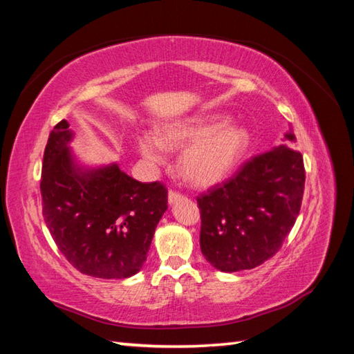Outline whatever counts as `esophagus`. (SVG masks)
<instances>
[{"instance_id": "obj_1", "label": "esophagus", "mask_w": 354, "mask_h": 354, "mask_svg": "<svg viewBox=\"0 0 354 354\" xmlns=\"http://www.w3.org/2000/svg\"><path fill=\"white\" fill-rule=\"evenodd\" d=\"M184 194L181 192H176V190H170L169 192V204H175L176 201L183 199Z\"/></svg>"}]
</instances>
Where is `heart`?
<instances>
[{
  "mask_svg": "<svg viewBox=\"0 0 354 354\" xmlns=\"http://www.w3.org/2000/svg\"><path fill=\"white\" fill-rule=\"evenodd\" d=\"M250 145V133L230 124L227 115H204L165 126L160 137L138 135L141 153L152 162H164L169 149H185L181 156L183 176L196 187L221 183L236 167Z\"/></svg>",
  "mask_w": 354,
  "mask_h": 354,
  "instance_id": "1",
  "label": "heart"
}]
</instances>
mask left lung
<instances>
[{"mask_svg":"<svg viewBox=\"0 0 354 354\" xmlns=\"http://www.w3.org/2000/svg\"><path fill=\"white\" fill-rule=\"evenodd\" d=\"M284 145L252 156L231 178L196 198L201 251L223 272L252 269L272 259L301 208L306 170L292 127Z\"/></svg>","mask_w":354,"mask_h":354,"instance_id":"left-lung-1","label":"left lung"}]
</instances>
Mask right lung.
Instances as JSON below:
<instances>
[{"label": "right lung", "instance_id": "1", "mask_svg": "<svg viewBox=\"0 0 354 354\" xmlns=\"http://www.w3.org/2000/svg\"><path fill=\"white\" fill-rule=\"evenodd\" d=\"M68 127L65 120L53 127L44 150V221L59 251L82 274L131 277L147 259L167 209V189L160 181H135L115 164L80 171L66 147Z\"/></svg>", "mask_w": 354, "mask_h": 354}]
</instances>
